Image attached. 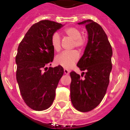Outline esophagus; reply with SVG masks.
I'll list each match as a JSON object with an SVG mask.
<instances>
[{
	"label": "esophagus",
	"mask_w": 130,
	"mask_h": 130,
	"mask_svg": "<svg viewBox=\"0 0 130 130\" xmlns=\"http://www.w3.org/2000/svg\"><path fill=\"white\" fill-rule=\"evenodd\" d=\"M70 73V71H69V70H67V69H64V74H69Z\"/></svg>",
	"instance_id": "34e87169"
}]
</instances>
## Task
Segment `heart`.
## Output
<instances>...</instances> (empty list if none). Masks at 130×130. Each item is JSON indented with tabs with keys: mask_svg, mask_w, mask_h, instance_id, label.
Instances as JSON below:
<instances>
[{
	"mask_svg": "<svg viewBox=\"0 0 130 130\" xmlns=\"http://www.w3.org/2000/svg\"><path fill=\"white\" fill-rule=\"evenodd\" d=\"M64 32L69 37L74 40V45L78 48H82L86 44L85 40L82 36L81 31L77 27H71L65 29ZM51 43L53 49L59 52L61 50V38L59 34L55 32L52 35ZM79 54L76 50L69 52H63L57 56L55 58V62L57 65H60L65 69H71L78 61Z\"/></svg>",
	"mask_w": 130,
	"mask_h": 130,
	"instance_id": "b5f03b06",
	"label": "heart"
}]
</instances>
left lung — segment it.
<instances>
[{"label": "left lung", "mask_w": 130, "mask_h": 130, "mask_svg": "<svg viewBox=\"0 0 130 130\" xmlns=\"http://www.w3.org/2000/svg\"><path fill=\"white\" fill-rule=\"evenodd\" d=\"M85 25L88 42L84 53L77 66L85 71L84 78L72 71L71 99L74 107L79 111L87 112L99 105L106 92L112 69V48L102 27L92 20L77 23Z\"/></svg>", "instance_id": "8db88e82"}]
</instances>
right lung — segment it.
<instances>
[{"label": "right lung", "mask_w": 130, "mask_h": 130, "mask_svg": "<svg viewBox=\"0 0 130 130\" xmlns=\"http://www.w3.org/2000/svg\"><path fill=\"white\" fill-rule=\"evenodd\" d=\"M63 25L51 20H41L30 27L18 47L16 76L20 94L26 105L36 111L51 106L63 74L60 65L47 67L54 59L52 35Z\"/></svg>", "instance_id": "obj_1"}]
</instances>
